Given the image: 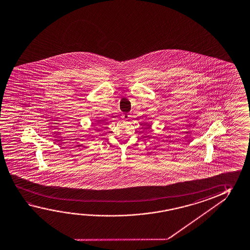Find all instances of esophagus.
<instances>
[{"instance_id":"34e87169","label":"esophagus","mask_w":250,"mask_h":250,"mask_svg":"<svg viewBox=\"0 0 250 250\" xmlns=\"http://www.w3.org/2000/svg\"><path fill=\"white\" fill-rule=\"evenodd\" d=\"M122 118H123L124 119H127L128 118H129V115L128 114H125L122 116Z\"/></svg>"}]
</instances>
